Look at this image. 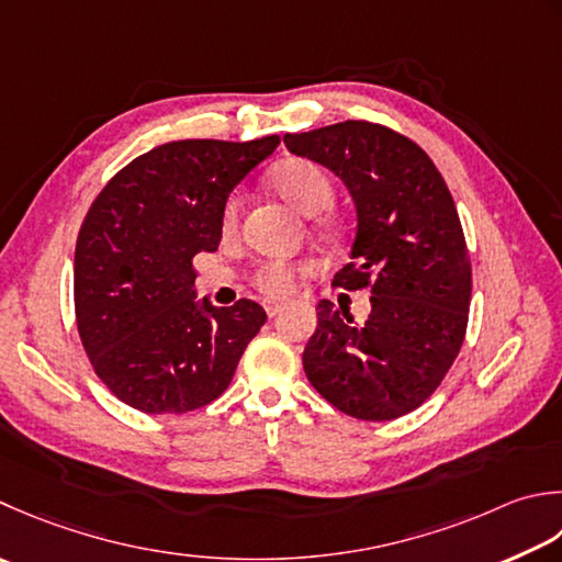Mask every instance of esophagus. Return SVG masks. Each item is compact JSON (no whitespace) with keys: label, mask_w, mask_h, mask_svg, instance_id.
Masks as SVG:
<instances>
[{"label":"esophagus","mask_w":562,"mask_h":562,"mask_svg":"<svg viewBox=\"0 0 562 562\" xmlns=\"http://www.w3.org/2000/svg\"><path fill=\"white\" fill-rule=\"evenodd\" d=\"M266 312H268V316H278V314L282 312V304H272V302H268V304H266Z\"/></svg>","instance_id":"esophagus-1"}]
</instances>
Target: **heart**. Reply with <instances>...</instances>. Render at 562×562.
<instances>
[{"mask_svg":"<svg viewBox=\"0 0 562 562\" xmlns=\"http://www.w3.org/2000/svg\"><path fill=\"white\" fill-rule=\"evenodd\" d=\"M272 187L278 190L282 200H288L296 212L306 216H314L334 202V182L322 165L306 158H294L282 162L272 175ZM240 216V194H234L224 206V228L234 231L238 226ZM331 231V228H328ZM316 270L314 260H266L260 262L256 274H252V284L262 292L272 296V300H282L296 292V284L302 278H310Z\"/></svg>","mask_w":562,"mask_h":562,"instance_id":"1","label":"heart"}]
</instances>
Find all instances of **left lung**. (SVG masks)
I'll return each mask as SVG.
<instances>
[{
    "label": "left lung",
    "instance_id": "8db88e82",
    "mask_svg": "<svg viewBox=\"0 0 562 562\" xmlns=\"http://www.w3.org/2000/svg\"><path fill=\"white\" fill-rule=\"evenodd\" d=\"M284 146L346 182L358 231L334 284L372 294L362 324L318 302L306 378L348 416L400 419L431 397L465 338L472 268L453 196L434 160L382 124L340 121L288 134Z\"/></svg>",
    "mask_w": 562,
    "mask_h": 562
}]
</instances>
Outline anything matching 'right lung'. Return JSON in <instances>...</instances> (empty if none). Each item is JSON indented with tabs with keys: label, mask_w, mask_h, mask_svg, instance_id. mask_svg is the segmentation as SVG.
<instances>
[{
	"label": "right lung",
	"mask_w": 562,
	"mask_h": 562,
	"mask_svg": "<svg viewBox=\"0 0 562 562\" xmlns=\"http://www.w3.org/2000/svg\"><path fill=\"white\" fill-rule=\"evenodd\" d=\"M280 146L187 138L121 168L87 212L75 246V318L97 378L146 414L214 402L266 324L262 306L196 302V252L222 240L234 187Z\"/></svg>",
	"instance_id": "right-lung-1"
}]
</instances>
